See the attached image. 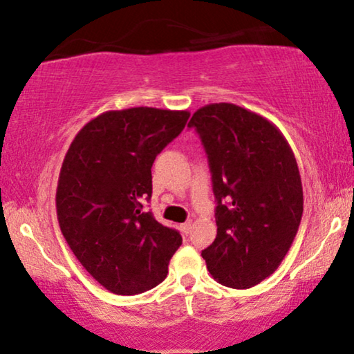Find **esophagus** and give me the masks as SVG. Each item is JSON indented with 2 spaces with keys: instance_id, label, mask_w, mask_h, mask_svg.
<instances>
[{
  "instance_id": "34e87169",
  "label": "esophagus",
  "mask_w": 354,
  "mask_h": 354,
  "mask_svg": "<svg viewBox=\"0 0 354 354\" xmlns=\"http://www.w3.org/2000/svg\"><path fill=\"white\" fill-rule=\"evenodd\" d=\"M180 230H182L183 234H185V235L190 234V230H192V221H187V222H183V224L180 225Z\"/></svg>"
}]
</instances>
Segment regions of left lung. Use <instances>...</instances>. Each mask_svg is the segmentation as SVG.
<instances>
[{
	"label": "left lung",
	"instance_id": "left-lung-1",
	"mask_svg": "<svg viewBox=\"0 0 354 354\" xmlns=\"http://www.w3.org/2000/svg\"><path fill=\"white\" fill-rule=\"evenodd\" d=\"M207 154L217 235L203 250L207 270L232 288H250L275 272L303 216L298 164L280 130L232 103L192 115Z\"/></svg>",
	"mask_w": 354,
	"mask_h": 354
}]
</instances>
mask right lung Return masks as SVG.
Masks as SVG:
<instances>
[{
  "label": "right lung",
  "instance_id": "1",
  "mask_svg": "<svg viewBox=\"0 0 354 354\" xmlns=\"http://www.w3.org/2000/svg\"><path fill=\"white\" fill-rule=\"evenodd\" d=\"M188 111H106L72 140L62 161L56 211L62 235L91 277L115 295L161 283L182 245L159 224L151 200L154 159L185 127Z\"/></svg>",
  "mask_w": 354,
  "mask_h": 354
}]
</instances>
